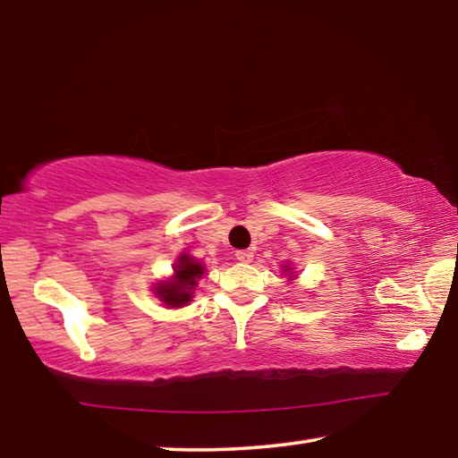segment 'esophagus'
Returning <instances> with one entry per match:
<instances>
[{"mask_svg":"<svg viewBox=\"0 0 458 458\" xmlns=\"http://www.w3.org/2000/svg\"><path fill=\"white\" fill-rule=\"evenodd\" d=\"M252 250H238L236 252V260H240V262H250L252 260Z\"/></svg>","mask_w":458,"mask_h":458,"instance_id":"34e87169","label":"esophagus"}]
</instances>
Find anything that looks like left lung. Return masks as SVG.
I'll use <instances>...</instances> for the list:
<instances>
[{
	"label": "left lung",
	"mask_w": 458,
	"mask_h": 458,
	"mask_svg": "<svg viewBox=\"0 0 458 458\" xmlns=\"http://www.w3.org/2000/svg\"><path fill=\"white\" fill-rule=\"evenodd\" d=\"M283 270H289V275H293V268H289V265L283 267ZM291 281H293V278H291Z\"/></svg>",
	"instance_id": "8db88e82"
}]
</instances>
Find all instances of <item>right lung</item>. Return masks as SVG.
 Here are the masks:
<instances>
[{
    "mask_svg": "<svg viewBox=\"0 0 458 458\" xmlns=\"http://www.w3.org/2000/svg\"><path fill=\"white\" fill-rule=\"evenodd\" d=\"M204 265L191 259L190 254H180V259L174 265L172 278L155 284V297L172 309L188 305L193 297V291H196L198 281L204 276Z\"/></svg>",
    "mask_w": 458,
    "mask_h": 458,
    "instance_id": "1",
    "label": "right lung"
}]
</instances>
